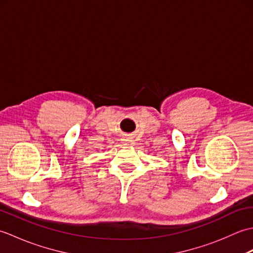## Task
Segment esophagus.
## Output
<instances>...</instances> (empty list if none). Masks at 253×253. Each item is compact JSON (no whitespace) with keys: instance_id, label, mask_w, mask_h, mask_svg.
Listing matches in <instances>:
<instances>
[{"instance_id":"esophagus-1","label":"esophagus","mask_w":253,"mask_h":253,"mask_svg":"<svg viewBox=\"0 0 253 253\" xmlns=\"http://www.w3.org/2000/svg\"><path fill=\"white\" fill-rule=\"evenodd\" d=\"M123 142H124V144H130V142H131V140L128 137H125L123 139Z\"/></svg>"}]
</instances>
